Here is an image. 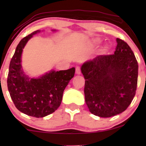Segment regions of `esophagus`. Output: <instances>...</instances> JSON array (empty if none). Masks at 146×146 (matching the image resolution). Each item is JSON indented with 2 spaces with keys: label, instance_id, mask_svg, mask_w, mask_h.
<instances>
[{
  "label": "esophagus",
  "instance_id": "34e87169",
  "mask_svg": "<svg viewBox=\"0 0 146 146\" xmlns=\"http://www.w3.org/2000/svg\"><path fill=\"white\" fill-rule=\"evenodd\" d=\"M76 74H78V75L80 74H81L80 68V67H76Z\"/></svg>",
  "mask_w": 146,
  "mask_h": 146
}]
</instances>
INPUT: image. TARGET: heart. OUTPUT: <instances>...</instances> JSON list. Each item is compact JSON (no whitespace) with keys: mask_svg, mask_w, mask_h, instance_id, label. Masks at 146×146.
Returning <instances> with one entry per match:
<instances>
[{"mask_svg":"<svg viewBox=\"0 0 146 146\" xmlns=\"http://www.w3.org/2000/svg\"><path fill=\"white\" fill-rule=\"evenodd\" d=\"M95 42H98V40H95Z\"/></svg>","mask_w":146,"mask_h":146,"instance_id":"heart-1","label":"heart"}]
</instances>
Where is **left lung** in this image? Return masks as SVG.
I'll return each instance as SVG.
<instances>
[{"label": "left lung", "mask_w": 146, "mask_h": 146, "mask_svg": "<svg viewBox=\"0 0 146 146\" xmlns=\"http://www.w3.org/2000/svg\"><path fill=\"white\" fill-rule=\"evenodd\" d=\"M113 54L100 55L81 67L84 77L85 102L90 111L102 117L127 108L137 88L138 64L129 45L117 38Z\"/></svg>", "instance_id": "8db88e82"}]
</instances>
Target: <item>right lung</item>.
Wrapping results in <instances>:
<instances>
[{
  "instance_id": "obj_1",
  "label": "right lung",
  "mask_w": 146,
  "mask_h": 146,
  "mask_svg": "<svg viewBox=\"0 0 146 146\" xmlns=\"http://www.w3.org/2000/svg\"><path fill=\"white\" fill-rule=\"evenodd\" d=\"M40 32H33L20 41L10 62L7 78L8 90L16 108L35 117L46 116L58 108L63 92L75 73V68H72L52 70L38 78H30L24 74L21 65L23 48L33 35Z\"/></svg>"
}]
</instances>
